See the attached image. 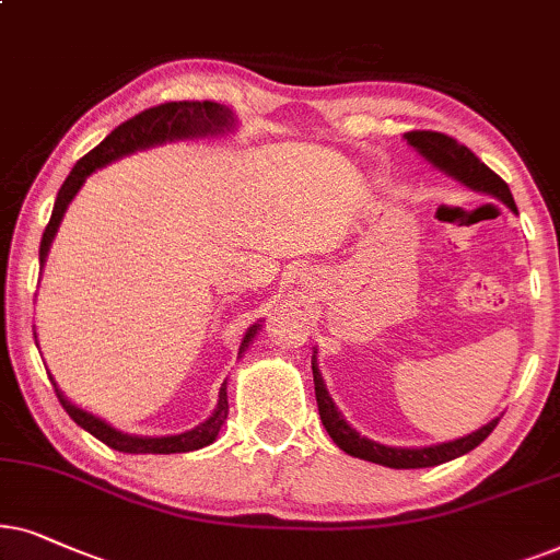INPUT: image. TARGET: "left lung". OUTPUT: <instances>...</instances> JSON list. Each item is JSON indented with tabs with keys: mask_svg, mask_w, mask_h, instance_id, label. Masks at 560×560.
<instances>
[{
	"mask_svg": "<svg viewBox=\"0 0 560 560\" xmlns=\"http://www.w3.org/2000/svg\"><path fill=\"white\" fill-rule=\"evenodd\" d=\"M407 143L415 148L417 153L424 155L432 166L445 171V174L456 178V182L466 184L468 189L489 194V197L502 199V202L510 207L512 212H517V205H514L510 186L504 184L502 176H497L487 163L476 159L474 151H468L466 145H460L456 138L445 136V132H432V130H412L405 132ZM312 374H315V397H317V409L319 420H323L325 430L330 432V438L338 445L340 451H346L348 456L371 460V464L389 466V468H428V466H441L445 460H453L464 453L474 451L476 445L483 443L489 438V432L497 428V420L483 424L481 430L471 432V435L458 438V441L430 445V448H392V445H382L376 441H369V438L358 435V432L350 428V424L342 420V415L335 407V401L325 389L323 376H319L317 363H312Z\"/></svg>",
	"mask_w": 560,
	"mask_h": 560,
	"instance_id": "obj_1",
	"label": "left lung"
}]
</instances>
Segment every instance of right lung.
I'll list each match as a JSON object with an SVG mask.
<instances>
[{"instance_id":"add662e5","label":"right lung","mask_w":560,"mask_h":560,"mask_svg":"<svg viewBox=\"0 0 560 560\" xmlns=\"http://www.w3.org/2000/svg\"><path fill=\"white\" fill-rule=\"evenodd\" d=\"M235 128V117L228 107H222L218 102H166L159 104V107H151L140 115L130 117L128 122L117 125L115 130L109 132L107 138L102 140L94 151H89L84 159L77 161V166L71 168V174L66 176V182L61 189H58L56 205H54V214H50V222L43 233L40 241V266L46 264L50 243L58 233V225H61L66 207L77 191L81 189V184L86 182L89 174H94L96 168L107 166V163L122 159V155H130L136 151H143V148L151 145H161L166 140H184V138H205V136H222V132ZM260 325H253L245 338L241 342V350L237 355L248 348V342L256 338ZM54 382V378H50ZM56 386L58 399L73 422L79 428H84L86 432H92L96 441H102L109 448H115L119 453H189L197 448H205V445L214 443V438L220 435V428L228 420V382L220 386V399L214 412L207 417L202 424H197L194 430H186L182 435H166V438H143V435H128V432H119L107 424L100 417L84 412L77 405H71L69 399L63 397L61 389Z\"/></svg>"}]
</instances>
